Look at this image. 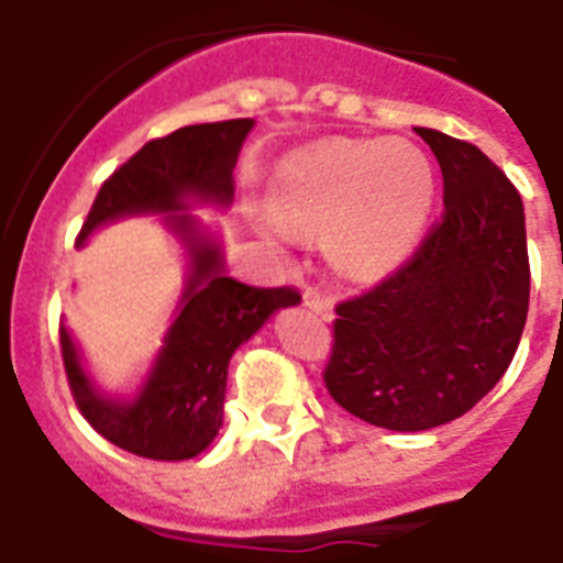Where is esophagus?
<instances>
[{
  "label": "esophagus",
  "instance_id": "obj_1",
  "mask_svg": "<svg viewBox=\"0 0 563 563\" xmlns=\"http://www.w3.org/2000/svg\"><path fill=\"white\" fill-rule=\"evenodd\" d=\"M305 305L316 312L321 321H332L335 318V301L327 296H318V292H305Z\"/></svg>",
  "mask_w": 563,
  "mask_h": 563
}]
</instances>
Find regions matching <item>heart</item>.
I'll return each mask as SVG.
<instances>
[{
  "label": "heart",
  "mask_w": 563,
  "mask_h": 563,
  "mask_svg": "<svg viewBox=\"0 0 563 563\" xmlns=\"http://www.w3.org/2000/svg\"><path fill=\"white\" fill-rule=\"evenodd\" d=\"M434 166L420 146L332 141L282 163L273 202L290 225L321 228L327 258L352 278L397 267L434 208Z\"/></svg>",
  "instance_id": "obj_1"
}]
</instances>
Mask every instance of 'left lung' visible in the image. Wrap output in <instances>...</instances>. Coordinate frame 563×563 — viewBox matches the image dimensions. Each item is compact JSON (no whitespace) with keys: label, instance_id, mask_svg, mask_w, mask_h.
I'll return each instance as SVG.
<instances>
[{"label":"left lung","instance_id":"left-lung-1","mask_svg":"<svg viewBox=\"0 0 563 563\" xmlns=\"http://www.w3.org/2000/svg\"><path fill=\"white\" fill-rule=\"evenodd\" d=\"M445 183V213L409 265L335 307L324 372L338 406L389 431L471 411L507 372L530 305L525 206L474 143L415 129Z\"/></svg>","mask_w":563,"mask_h":563}]
</instances>
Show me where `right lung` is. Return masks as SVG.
Instances as JSON below:
<instances>
[{
  "instance_id": "1",
  "label": "right lung",
  "mask_w": 563,
  "mask_h": 563,
  "mask_svg": "<svg viewBox=\"0 0 563 563\" xmlns=\"http://www.w3.org/2000/svg\"><path fill=\"white\" fill-rule=\"evenodd\" d=\"M253 118L183 126L148 141L98 191L78 247L101 228L157 217L186 256V278L161 350L132 391H107L92 377L73 332L62 324L69 389L89 426L118 449L146 460H191L220 434L225 420L228 363L273 312L301 301L290 287H251L228 276L220 231L200 208L228 211L233 168Z\"/></svg>"
}]
</instances>
